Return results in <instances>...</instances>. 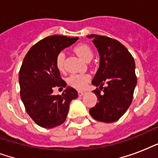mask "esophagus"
Segmentation results:
<instances>
[{
  "label": "esophagus",
  "instance_id": "1",
  "mask_svg": "<svg viewBox=\"0 0 158 158\" xmlns=\"http://www.w3.org/2000/svg\"><path fill=\"white\" fill-rule=\"evenodd\" d=\"M84 94H85V92H84V91H79V92H78V94H79V97L84 96Z\"/></svg>",
  "mask_w": 158,
  "mask_h": 158
}]
</instances>
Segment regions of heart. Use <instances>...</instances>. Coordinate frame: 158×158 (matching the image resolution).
Returning a JSON list of instances; mask_svg holds the SVG:
<instances>
[{
  "label": "heart",
  "instance_id": "obj_1",
  "mask_svg": "<svg viewBox=\"0 0 158 158\" xmlns=\"http://www.w3.org/2000/svg\"><path fill=\"white\" fill-rule=\"evenodd\" d=\"M74 52L76 53L81 59L85 61H90L94 56V52L91 47L85 43H80L75 46L74 48ZM64 54L60 52L56 58V65L60 71L64 69ZM90 80V76L86 74H73L69 75L67 79V83L69 86L76 89H83L85 88L87 83Z\"/></svg>",
  "mask_w": 158,
  "mask_h": 158
}]
</instances>
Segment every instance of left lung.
<instances>
[{"label":"left lung","mask_w":158,"mask_h":158,"mask_svg":"<svg viewBox=\"0 0 158 158\" xmlns=\"http://www.w3.org/2000/svg\"><path fill=\"white\" fill-rule=\"evenodd\" d=\"M87 38H93L100 56L99 68L92 81L97 87L93 93L96 94L98 102L89 113L96 120L114 122L125 114L132 102L137 84L135 60L117 40L96 34ZM104 82L108 86L103 88Z\"/></svg>","instance_id":"1"}]
</instances>
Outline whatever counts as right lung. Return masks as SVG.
Returning <instances> with one entry per match:
<instances>
[{
	"instance_id": "1",
	"label": "right lung",
	"mask_w": 158,
	"mask_h": 158,
	"mask_svg": "<svg viewBox=\"0 0 158 158\" xmlns=\"http://www.w3.org/2000/svg\"><path fill=\"white\" fill-rule=\"evenodd\" d=\"M78 39L50 36L33 46L23 59L19 74L21 100L27 113L41 127L51 129L63 124L70 102L78 98V92L66 87L56 65L57 55ZM55 86L66 89L61 95H53Z\"/></svg>"
}]
</instances>
